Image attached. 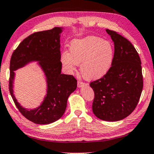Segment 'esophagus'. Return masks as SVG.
Segmentation results:
<instances>
[{
  "instance_id": "obj_1",
  "label": "esophagus",
  "mask_w": 154,
  "mask_h": 154,
  "mask_svg": "<svg viewBox=\"0 0 154 154\" xmlns=\"http://www.w3.org/2000/svg\"><path fill=\"white\" fill-rule=\"evenodd\" d=\"M86 83H84L82 81H78L77 82V86L78 88H82V87H83L84 86H86Z\"/></svg>"
}]
</instances>
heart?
<instances>
[{
    "label": "heart",
    "instance_id": "obj_1",
    "mask_svg": "<svg viewBox=\"0 0 154 154\" xmlns=\"http://www.w3.org/2000/svg\"><path fill=\"white\" fill-rule=\"evenodd\" d=\"M114 59V48L109 41L88 36L71 41L70 52L63 50L61 61L68 73L76 70L81 63V72L85 79L96 80L104 77L111 69Z\"/></svg>",
    "mask_w": 154,
    "mask_h": 154
}]
</instances>
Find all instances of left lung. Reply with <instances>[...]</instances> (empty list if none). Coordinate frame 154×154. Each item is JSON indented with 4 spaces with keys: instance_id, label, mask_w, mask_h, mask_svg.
I'll use <instances>...</instances> for the list:
<instances>
[{
    "instance_id": "8db88e82",
    "label": "left lung",
    "mask_w": 154,
    "mask_h": 154,
    "mask_svg": "<svg viewBox=\"0 0 154 154\" xmlns=\"http://www.w3.org/2000/svg\"><path fill=\"white\" fill-rule=\"evenodd\" d=\"M114 43V59L104 77L92 82L93 112L100 120H123L136 109L143 88L141 61L132 43L116 32L106 29Z\"/></svg>"
}]
</instances>
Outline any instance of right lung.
I'll list each match as a JSON object with an SVG mask.
<instances>
[{
    "label": "right lung",
    "mask_w": 154,
    "mask_h": 154,
    "mask_svg": "<svg viewBox=\"0 0 154 154\" xmlns=\"http://www.w3.org/2000/svg\"><path fill=\"white\" fill-rule=\"evenodd\" d=\"M62 27L32 34L18 45L11 55L9 90L18 111L27 120L38 125H48L61 118L66 111L68 98L77 88L72 75L61 74L60 34ZM32 61H38L47 77V94L36 109L20 106L13 93L14 71Z\"/></svg>",
    "instance_id": "1"
}]
</instances>
